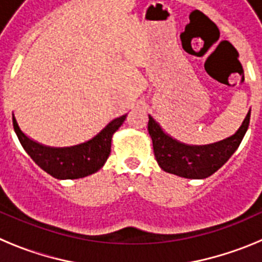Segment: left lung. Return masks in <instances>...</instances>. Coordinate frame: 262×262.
I'll return each mask as SVG.
<instances>
[{"label": "left lung", "mask_w": 262, "mask_h": 262, "mask_svg": "<svg viewBox=\"0 0 262 262\" xmlns=\"http://www.w3.org/2000/svg\"><path fill=\"white\" fill-rule=\"evenodd\" d=\"M148 133L152 139L155 157L160 168L180 177L202 180L221 169L239 148L248 129L251 108L243 120L242 126L233 135L203 145L180 142L166 134L151 115H148Z\"/></svg>", "instance_id": "8db88e82"}]
</instances>
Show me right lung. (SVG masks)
Returning a JSON list of instances; mask_svg holds the SVG:
<instances>
[{"label":"right lung","instance_id":"1","mask_svg":"<svg viewBox=\"0 0 262 262\" xmlns=\"http://www.w3.org/2000/svg\"><path fill=\"white\" fill-rule=\"evenodd\" d=\"M127 114L113 119L92 139L69 147H50L36 142L20 129L13 113V126L23 149L36 165L57 180H76L98 172L111 151V139Z\"/></svg>","mask_w":262,"mask_h":262}]
</instances>
